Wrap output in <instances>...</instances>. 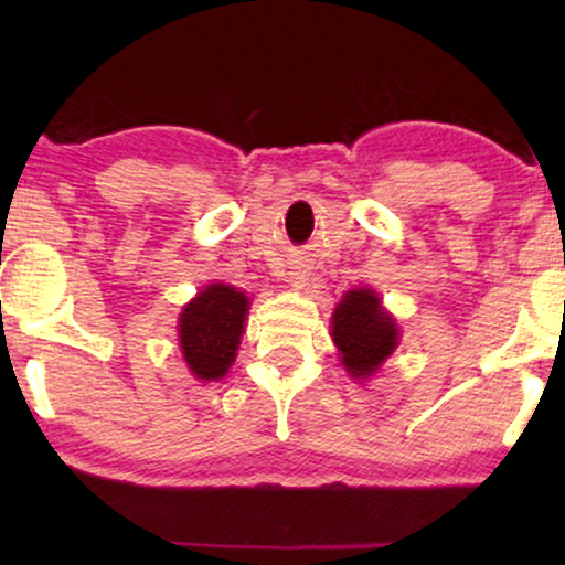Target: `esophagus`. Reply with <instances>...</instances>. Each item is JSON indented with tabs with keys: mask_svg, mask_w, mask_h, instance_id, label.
Wrapping results in <instances>:
<instances>
[{
	"mask_svg": "<svg viewBox=\"0 0 565 565\" xmlns=\"http://www.w3.org/2000/svg\"><path fill=\"white\" fill-rule=\"evenodd\" d=\"M290 285H296V288H300V285L306 282V273L303 269H296V273H290V280H288Z\"/></svg>",
	"mask_w": 565,
	"mask_h": 565,
	"instance_id": "1",
	"label": "esophagus"
}]
</instances>
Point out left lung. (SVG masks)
Listing matches in <instances>:
<instances>
[{"mask_svg":"<svg viewBox=\"0 0 565 565\" xmlns=\"http://www.w3.org/2000/svg\"><path fill=\"white\" fill-rule=\"evenodd\" d=\"M331 337L350 377L365 381L398 347V327L375 290H347L331 316Z\"/></svg>","mask_w":565,"mask_h":565,"instance_id":"obj_1","label":"left lung"}]
</instances>
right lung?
<instances>
[{"label":"right lung","instance_id":"obj_1","mask_svg":"<svg viewBox=\"0 0 565 565\" xmlns=\"http://www.w3.org/2000/svg\"><path fill=\"white\" fill-rule=\"evenodd\" d=\"M249 298L234 285L211 282L180 313V350L198 381H221L242 344Z\"/></svg>","mask_w":565,"mask_h":565}]
</instances>
